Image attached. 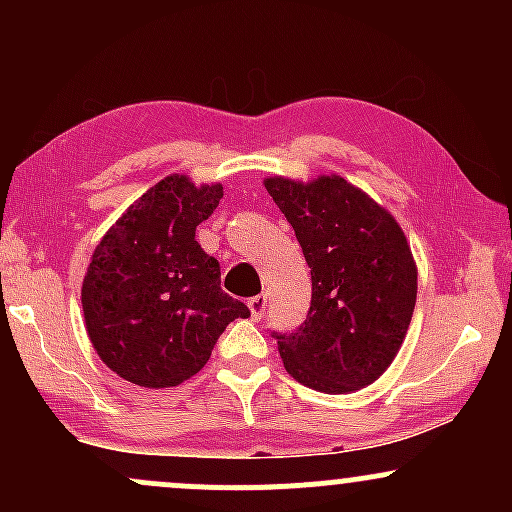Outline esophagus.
Segmentation results:
<instances>
[{"instance_id":"34e87169","label":"esophagus","mask_w":512,"mask_h":512,"mask_svg":"<svg viewBox=\"0 0 512 512\" xmlns=\"http://www.w3.org/2000/svg\"><path fill=\"white\" fill-rule=\"evenodd\" d=\"M248 308H250V315L255 317V320H260L264 310H267V296H264V293H260V296H252L248 301Z\"/></svg>"}]
</instances>
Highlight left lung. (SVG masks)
<instances>
[{"instance_id":"8db88e82","label":"left lung","mask_w":512,"mask_h":512,"mask_svg":"<svg viewBox=\"0 0 512 512\" xmlns=\"http://www.w3.org/2000/svg\"><path fill=\"white\" fill-rule=\"evenodd\" d=\"M264 187L301 243L313 279L308 317L276 334L286 373L305 387L346 395L380 378L407 337L416 262L402 226L342 175Z\"/></svg>"}]
</instances>
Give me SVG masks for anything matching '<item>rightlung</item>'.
Instances as JSON below:
<instances>
[{"mask_svg": "<svg viewBox=\"0 0 512 512\" xmlns=\"http://www.w3.org/2000/svg\"><path fill=\"white\" fill-rule=\"evenodd\" d=\"M223 197L221 182L168 175L146 190L91 255L81 305L88 339L120 378L175 387L204 368L216 339L248 305L221 291V269L195 231Z\"/></svg>", "mask_w": 512, "mask_h": 512, "instance_id": "1", "label": "right lung"}]
</instances>
